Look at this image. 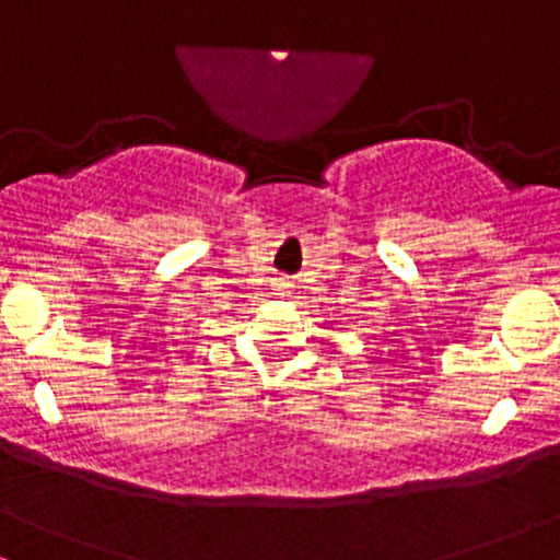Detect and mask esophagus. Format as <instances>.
Here are the masks:
<instances>
[{"label": "esophagus", "mask_w": 560, "mask_h": 560, "mask_svg": "<svg viewBox=\"0 0 560 560\" xmlns=\"http://www.w3.org/2000/svg\"><path fill=\"white\" fill-rule=\"evenodd\" d=\"M292 281H289L287 279V276H281V279H276L273 281V289H276V294H289V292H292Z\"/></svg>", "instance_id": "34e87169"}]
</instances>
